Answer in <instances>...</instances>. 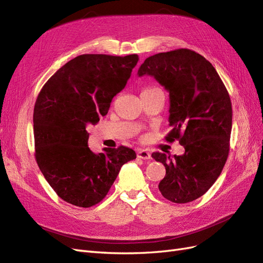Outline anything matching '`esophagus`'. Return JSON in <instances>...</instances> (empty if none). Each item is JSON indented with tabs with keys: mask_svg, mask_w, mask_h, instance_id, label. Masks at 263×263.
Wrapping results in <instances>:
<instances>
[{
	"mask_svg": "<svg viewBox=\"0 0 263 263\" xmlns=\"http://www.w3.org/2000/svg\"><path fill=\"white\" fill-rule=\"evenodd\" d=\"M137 157L140 159H144V160H149V159H151V155L146 150L137 151Z\"/></svg>",
	"mask_w": 263,
	"mask_h": 263,
	"instance_id": "esophagus-1",
	"label": "esophagus"
}]
</instances>
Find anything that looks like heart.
I'll list each match as a JSON object with an SVG mask.
<instances>
[{
  "mask_svg": "<svg viewBox=\"0 0 263 263\" xmlns=\"http://www.w3.org/2000/svg\"><path fill=\"white\" fill-rule=\"evenodd\" d=\"M157 87H148V89H146V90H144L142 92H145V91H151V90H156Z\"/></svg>",
  "mask_w": 263,
  "mask_h": 263,
  "instance_id": "b5f03b06",
  "label": "heart"
}]
</instances>
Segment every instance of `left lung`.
Here are the masks:
<instances>
[{
	"label": "left lung",
	"mask_w": 263,
	"mask_h": 263,
	"mask_svg": "<svg viewBox=\"0 0 263 263\" xmlns=\"http://www.w3.org/2000/svg\"><path fill=\"white\" fill-rule=\"evenodd\" d=\"M154 77L169 92L171 132L181 156L151 155L165 166L159 183L163 197L189 203L205 194L220 176L229 154L233 109L229 94L212 63L190 49L160 52L147 58L138 76Z\"/></svg>",
	"instance_id": "left-lung-1"
}]
</instances>
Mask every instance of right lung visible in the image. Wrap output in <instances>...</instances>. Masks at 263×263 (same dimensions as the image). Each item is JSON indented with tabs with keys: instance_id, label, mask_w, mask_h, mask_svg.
I'll return each mask as SVG.
<instances>
[{
	"instance_id": "1",
	"label": "right lung",
	"mask_w": 263,
	"mask_h": 263,
	"mask_svg": "<svg viewBox=\"0 0 263 263\" xmlns=\"http://www.w3.org/2000/svg\"><path fill=\"white\" fill-rule=\"evenodd\" d=\"M125 57L86 53L62 66L39 92L34 108L35 157L55 193L67 203L91 208L106 196L122 165L136 159L128 147L94 154L86 126L105 116L137 65Z\"/></svg>"
}]
</instances>
